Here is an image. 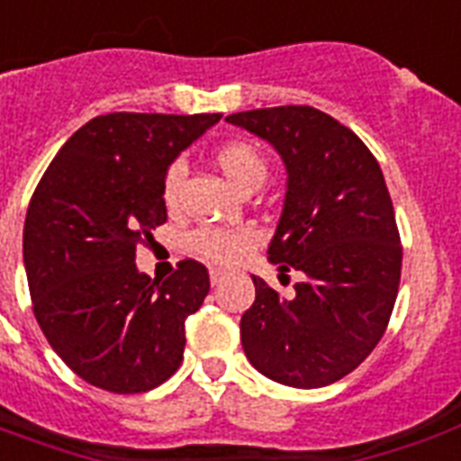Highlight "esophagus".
I'll list each match as a JSON object with an SVG mask.
<instances>
[{"label":"esophagus","mask_w":461,"mask_h":461,"mask_svg":"<svg viewBox=\"0 0 461 461\" xmlns=\"http://www.w3.org/2000/svg\"><path fill=\"white\" fill-rule=\"evenodd\" d=\"M224 277H227V273H222V270H217V267H212V270H210V282H212V287H215V285H220Z\"/></svg>","instance_id":"obj_1"}]
</instances>
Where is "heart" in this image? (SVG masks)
<instances>
[{"label": "heart", "mask_w": 461, "mask_h": 461, "mask_svg": "<svg viewBox=\"0 0 461 461\" xmlns=\"http://www.w3.org/2000/svg\"><path fill=\"white\" fill-rule=\"evenodd\" d=\"M212 158H215L220 172L244 194H251L263 186V181L267 179V172H270L266 155L249 140H227L217 148ZM184 179H186V162L184 159L169 162L165 179H162V198H165L167 208L179 205ZM188 244H191V251L201 256L203 260H210L215 266H234L244 258L249 249L258 244V231L251 227H237V230L201 227L191 234Z\"/></svg>", "instance_id": "heart-1"}]
</instances>
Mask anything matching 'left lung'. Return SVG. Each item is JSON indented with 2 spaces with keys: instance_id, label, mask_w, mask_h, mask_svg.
Segmentation results:
<instances>
[{
  "instance_id": "left-lung-1",
  "label": "left lung",
  "mask_w": 461,
  "mask_h": 461,
  "mask_svg": "<svg viewBox=\"0 0 461 461\" xmlns=\"http://www.w3.org/2000/svg\"><path fill=\"white\" fill-rule=\"evenodd\" d=\"M227 122L270 140L285 159L287 198L267 258L282 275H303L292 299L253 277L256 302L241 315L246 357L282 385H330L375 349L400 289V230L378 159L308 104Z\"/></svg>"
}]
</instances>
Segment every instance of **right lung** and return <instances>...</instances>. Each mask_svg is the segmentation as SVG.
I'll list each match as a JSON object with an SVG mask.
<instances>
[{"label": "right lung", "mask_w": 461, "mask_h": 461, "mask_svg": "<svg viewBox=\"0 0 461 461\" xmlns=\"http://www.w3.org/2000/svg\"><path fill=\"white\" fill-rule=\"evenodd\" d=\"M222 114L114 112L61 146L35 186L23 227L32 313L71 371L114 394L162 385L184 358V321L210 292L208 270L179 260L165 282L136 249L167 222L169 162Z\"/></svg>", "instance_id": "right-lung-1"}]
</instances>
